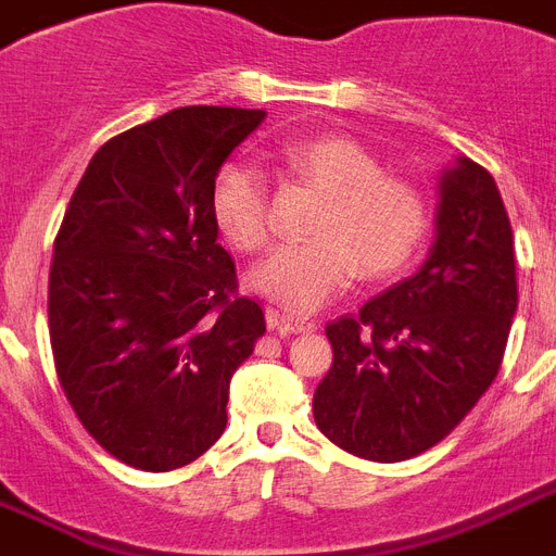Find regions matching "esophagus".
<instances>
[{
    "label": "esophagus",
    "mask_w": 556,
    "mask_h": 556,
    "mask_svg": "<svg viewBox=\"0 0 556 556\" xmlns=\"http://www.w3.org/2000/svg\"><path fill=\"white\" fill-rule=\"evenodd\" d=\"M267 324L269 329L281 331V334H309V331L317 329V324L312 320V317L289 315V312H278V309L267 312Z\"/></svg>",
    "instance_id": "esophagus-1"
}]
</instances>
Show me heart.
<instances>
[{"label":"heart","mask_w":556,"mask_h":556,"mask_svg":"<svg viewBox=\"0 0 556 556\" xmlns=\"http://www.w3.org/2000/svg\"><path fill=\"white\" fill-rule=\"evenodd\" d=\"M292 174L326 193L312 219V239L278 244L250 273L258 295L292 312H315L354 275L379 281L405 269L430 230V202L414 179L382 170L374 151L340 135L295 140L278 149ZM213 222L241 253L273 239L267 179L247 163H227L213 179Z\"/></svg>","instance_id":"b5f03b06"}]
</instances>
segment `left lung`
<instances>
[{"instance_id":"left-lung-1","label":"left lung","mask_w":556,"mask_h":556,"mask_svg":"<svg viewBox=\"0 0 556 556\" xmlns=\"http://www.w3.org/2000/svg\"><path fill=\"white\" fill-rule=\"evenodd\" d=\"M430 258L326 326L334 359L312 410L365 462L414 458L462 425L504 363L517 312L515 236L495 179L458 156L441 177Z\"/></svg>"}]
</instances>
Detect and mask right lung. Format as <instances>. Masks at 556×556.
I'll return each mask as SVG.
<instances>
[{
	"instance_id": "right-lung-1",
	"label": "right lung",
	"mask_w": 556,
	"mask_h": 556,
	"mask_svg": "<svg viewBox=\"0 0 556 556\" xmlns=\"http://www.w3.org/2000/svg\"><path fill=\"white\" fill-rule=\"evenodd\" d=\"M261 109L182 106L94 151L52 244L47 326L66 402L117 462L170 472L227 425L267 331L213 222V179Z\"/></svg>"
}]
</instances>
